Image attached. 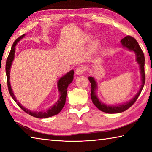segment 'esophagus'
<instances>
[{
  "instance_id": "esophagus-1",
  "label": "esophagus",
  "mask_w": 152,
  "mask_h": 152,
  "mask_svg": "<svg viewBox=\"0 0 152 152\" xmlns=\"http://www.w3.org/2000/svg\"><path fill=\"white\" fill-rule=\"evenodd\" d=\"M84 72H85V68L83 66H80L76 70V74L80 75V74H82Z\"/></svg>"
}]
</instances>
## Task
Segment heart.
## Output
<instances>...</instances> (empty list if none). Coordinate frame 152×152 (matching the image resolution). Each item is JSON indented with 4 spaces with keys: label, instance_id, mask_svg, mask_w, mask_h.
<instances>
[{
    "label": "heart",
    "instance_id": "b5f03b06",
    "mask_svg": "<svg viewBox=\"0 0 152 152\" xmlns=\"http://www.w3.org/2000/svg\"><path fill=\"white\" fill-rule=\"evenodd\" d=\"M89 38H90V37H89V36H87V37H86V39H89ZM96 45H97V43H96V42H95V43H94V44H93V48H94L95 47H96Z\"/></svg>",
    "mask_w": 152,
    "mask_h": 152
}]
</instances>
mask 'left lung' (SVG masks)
I'll return each instance as SVG.
<instances>
[{
  "instance_id": "8db88e82",
  "label": "left lung",
  "mask_w": 152,
  "mask_h": 152,
  "mask_svg": "<svg viewBox=\"0 0 152 152\" xmlns=\"http://www.w3.org/2000/svg\"><path fill=\"white\" fill-rule=\"evenodd\" d=\"M122 45L123 47L127 48L129 50H132L135 51L137 56V63L140 64V70H141V80H142V84H141V88L140 91L138 93L136 94V96L133 98V99L131 100L129 102H127V103L119 105V106H109V105H106L102 103L99 100V99L96 97V94H95V91L96 89V82L94 80V79L92 77H89L88 80L91 84V96L92 101L93 104L96 106L98 109L101 110V111H103L107 113H121L125 111L129 108H130L132 105L135 103V101H137V98L140 96L141 91L145 84V70H144V65H145V57H144V54L142 50H141L140 45L135 38L130 35H127L121 41Z\"/></svg>"
}]
</instances>
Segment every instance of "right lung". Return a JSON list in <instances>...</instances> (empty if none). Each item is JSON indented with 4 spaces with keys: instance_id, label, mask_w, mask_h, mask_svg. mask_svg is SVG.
I'll return each mask as SVG.
<instances>
[{
    "instance_id": "right-lung-1",
    "label": "right lung",
    "mask_w": 152,
    "mask_h": 152,
    "mask_svg": "<svg viewBox=\"0 0 152 152\" xmlns=\"http://www.w3.org/2000/svg\"><path fill=\"white\" fill-rule=\"evenodd\" d=\"M25 36V34L20 35L19 37H18L17 39L15 41L13 44L12 45V48L11 49V51H10V53L8 56V58L7 59L6 61V68H5V70H6V74H7V86H8V89L9 91L10 95L12 96V99H13L15 102L18 104L20 109L24 110L25 113H27V114L30 115L31 116H33L36 118H39V119H45V118L52 117L53 115H56L60 113L61 109H63L66 103V94H67V88L69 84H70L72 82L74 78V70H71L70 72L66 74V75H64L63 77L59 80L58 83V86L59 91L60 92V97L59 99L57 102H56V104L53 105L52 107H51L50 109H48L47 110H45V111H40V112H34L31 111L29 109H26L24 107H23L21 104H20L19 102H18L13 94V92L12 91L11 84H10V69H11V66L12 62V60L14 59L15 56V46H16L17 42H19L20 39H21L23 37Z\"/></svg>"
}]
</instances>
